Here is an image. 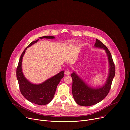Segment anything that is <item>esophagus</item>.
I'll use <instances>...</instances> for the list:
<instances>
[{"instance_id":"34e87169","label":"esophagus","mask_w":130,"mask_h":130,"mask_svg":"<svg viewBox=\"0 0 130 130\" xmlns=\"http://www.w3.org/2000/svg\"><path fill=\"white\" fill-rule=\"evenodd\" d=\"M65 75H69V74H70L69 71L68 70H65Z\"/></svg>"}]
</instances>
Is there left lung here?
I'll return each instance as SVG.
<instances>
[{"instance_id":"8db88e82","label":"left lung","mask_w":130,"mask_h":130,"mask_svg":"<svg viewBox=\"0 0 130 130\" xmlns=\"http://www.w3.org/2000/svg\"><path fill=\"white\" fill-rule=\"evenodd\" d=\"M94 47L103 49L106 53L109 64L108 76L105 83L103 85L94 87L86 83L75 71L71 74V77L72 79V95L76 103L81 106L93 105L104 99L108 94L115 76V65L109 50L98 39H96Z\"/></svg>"}]
</instances>
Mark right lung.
I'll return each instance as SVG.
<instances>
[{"label":"right lung","mask_w":130,"mask_h":130,"mask_svg":"<svg viewBox=\"0 0 130 130\" xmlns=\"http://www.w3.org/2000/svg\"><path fill=\"white\" fill-rule=\"evenodd\" d=\"M55 37L53 36H44L39 38L41 39H53ZM39 39L30 43L21 54L16 69V78L23 96L32 103L44 105L48 104L52 100L58 85L64 77L65 71H61L57 75L40 84H34L26 78L22 70L23 58L27 49L38 42Z\"/></svg>","instance_id":"right-lung-1"}]
</instances>
